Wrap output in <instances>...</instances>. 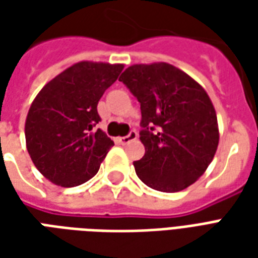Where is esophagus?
I'll list each match as a JSON object with an SVG mask.
<instances>
[{"mask_svg":"<svg viewBox=\"0 0 258 258\" xmlns=\"http://www.w3.org/2000/svg\"><path fill=\"white\" fill-rule=\"evenodd\" d=\"M137 138H138V134H137V131H134V130H133V131H130L128 135H125V137H121V138H120L118 141H120V142H121L123 145H125V144H128V142H131V141H135Z\"/></svg>","mask_w":258,"mask_h":258,"instance_id":"34e87169","label":"esophagus"}]
</instances>
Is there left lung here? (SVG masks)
<instances>
[{"label": "left lung", "instance_id": "8db88e82", "mask_svg": "<svg viewBox=\"0 0 258 258\" xmlns=\"http://www.w3.org/2000/svg\"><path fill=\"white\" fill-rule=\"evenodd\" d=\"M120 81L141 103L144 157L138 178L152 189L179 192L203 175L216 155L220 133L205 88L173 64H133Z\"/></svg>", "mask_w": 258, "mask_h": 258}]
</instances>
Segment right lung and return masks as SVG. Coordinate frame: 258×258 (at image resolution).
I'll list each match as a JSON object with an SVG mask.
<instances>
[{
	"instance_id": "add662e5",
	"label": "right lung",
	"mask_w": 258,
	"mask_h": 258,
	"mask_svg": "<svg viewBox=\"0 0 258 258\" xmlns=\"http://www.w3.org/2000/svg\"><path fill=\"white\" fill-rule=\"evenodd\" d=\"M124 64L83 60L42 87L25 124L26 146L37 170L52 184L72 188L99 170L114 144L102 130L96 106Z\"/></svg>"
}]
</instances>
